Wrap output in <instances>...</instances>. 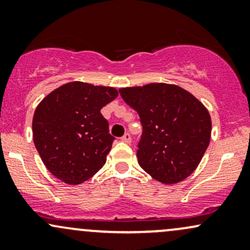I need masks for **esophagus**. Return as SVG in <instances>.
I'll list each match as a JSON object with an SVG mask.
<instances>
[{
	"label": "esophagus",
	"instance_id": "obj_1",
	"mask_svg": "<svg viewBox=\"0 0 250 250\" xmlns=\"http://www.w3.org/2000/svg\"><path fill=\"white\" fill-rule=\"evenodd\" d=\"M121 141H123V142H125V143H130L131 142V136H130V134H125L123 135V136L121 137Z\"/></svg>",
	"mask_w": 250,
	"mask_h": 250
}]
</instances>
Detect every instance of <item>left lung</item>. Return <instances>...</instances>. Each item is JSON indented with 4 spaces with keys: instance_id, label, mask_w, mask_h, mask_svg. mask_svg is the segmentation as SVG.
Segmentation results:
<instances>
[{
    "instance_id": "obj_1",
    "label": "left lung",
    "mask_w": 250,
    "mask_h": 250,
    "mask_svg": "<svg viewBox=\"0 0 250 250\" xmlns=\"http://www.w3.org/2000/svg\"><path fill=\"white\" fill-rule=\"evenodd\" d=\"M120 94L141 121L136 154L141 168L165 185L187 179L210 142L207 108L189 91L167 83L121 88Z\"/></svg>"
}]
</instances>
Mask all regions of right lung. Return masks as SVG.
<instances>
[{
	"label": "right lung",
	"mask_w": 250,
	"mask_h": 250,
	"mask_svg": "<svg viewBox=\"0 0 250 250\" xmlns=\"http://www.w3.org/2000/svg\"><path fill=\"white\" fill-rule=\"evenodd\" d=\"M119 91L113 87L69 82L48 94L36 107L33 139L54 176L80 185L103 167L115 137L101 109Z\"/></svg>",
	"instance_id": "right-lung-1"
}]
</instances>
